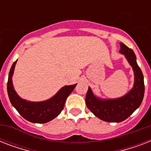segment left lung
I'll return each instance as SVG.
<instances>
[{"mask_svg": "<svg viewBox=\"0 0 151 151\" xmlns=\"http://www.w3.org/2000/svg\"><path fill=\"white\" fill-rule=\"evenodd\" d=\"M120 52L125 55L134 70L133 88L122 98L103 100L95 96L88 88L85 97L87 107L99 119L107 122H121L127 119L140 106L145 91L143 73L136 63V55L124 44L120 43Z\"/></svg>", "mask_w": 151, "mask_h": 151, "instance_id": "obj_1", "label": "left lung"}]
</instances>
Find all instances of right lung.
I'll return each mask as SVG.
<instances>
[{
    "label": "right lung",
    "mask_w": 151,
    "mask_h": 151,
    "mask_svg": "<svg viewBox=\"0 0 151 151\" xmlns=\"http://www.w3.org/2000/svg\"><path fill=\"white\" fill-rule=\"evenodd\" d=\"M16 62H14L8 74L7 90L11 103L22 117L33 123H46L54 119L61 113L65 105L66 98L73 92L77 85L64 86L50 99L43 102L34 103L21 99L15 92L12 85L13 72Z\"/></svg>",
    "instance_id": "1"
}]
</instances>
